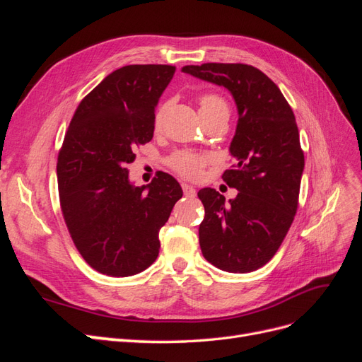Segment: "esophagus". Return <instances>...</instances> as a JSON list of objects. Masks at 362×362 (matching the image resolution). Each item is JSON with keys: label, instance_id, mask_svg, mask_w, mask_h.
<instances>
[{"label": "esophagus", "instance_id": "obj_1", "mask_svg": "<svg viewBox=\"0 0 362 362\" xmlns=\"http://www.w3.org/2000/svg\"><path fill=\"white\" fill-rule=\"evenodd\" d=\"M181 187H182V192H184L185 196H190V198H192V196L196 194V189L193 187V185H190L187 182H182Z\"/></svg>", "mask_w": 362, "mask_h": 362}]
</instances>
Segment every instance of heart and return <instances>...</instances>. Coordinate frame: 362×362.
<instances>
[{"mask_svg":"<svg viewBox=\"0 0 362 362\" xmlns=\"http://www.w3.org/2000/svg\"><path fill=\"white\" fill-rule=\"evenodd\" d=\"M199 108L202 113V112L216 110V108H226L228 110V105L223 101V98H221L218 95L204 93L199 98ZM161 119H163V108H158L154 116L156 127H160ZM210 161H211L210 156L181 149V151H175L173 154H170L166 160V164L175 173H178L180 177L185 180H198L202 177V172Z\"/></svg>","mask_w":362,"mask_h":362,"instance_id":"obj_1","label":"heart"}]
</instances>
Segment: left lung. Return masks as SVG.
Listing matches in <instances>:
<instances>
[{"label": "left lung", "instance_id": "8db88e82", "mask_svg": "<svg viewBox=\"0 0 362 362\" xmlns=\"http://www.w3.org/2000/svg\"><path fill=\"white\" fill-rule=\"evenodd\" d=\"M182 72L226 87L238 108L229 148L235 164L222 175L238 194L225 202L214 189L199 190L202 255L225 272H254L276 254L298 211L305 157L294 113L279 87L250 64H190Z\"/></svg>", "mask_w": 362, "mask_h": 362}]
</instances>
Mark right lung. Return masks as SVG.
I'll list each match as a JSON object with an SVG mask.
<instances>
[{
  "label": "right lung",
  "instance_id": "obj_1",
  "mask_svg": "<svg viewBox=\"0 0 362 362\" xmlns=\"http://www.w3.org/2000/svg\"><path fill=\"white\" fill-rule=\"evenodd\" d=\"M175 74L170 64L116 69L76 107L57 157L60 208L84 261L107 276H133L158 257V231L182 198L158 172L134 187L128 163L154 136V116Z\"/></svg>",
  "mask_w": 362,
  "mask_h": 362
}]
</instances>
